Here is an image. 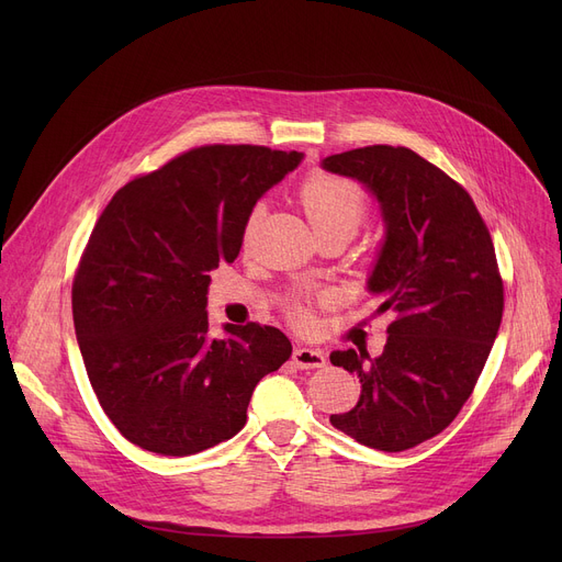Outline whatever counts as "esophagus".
I'll return each instance as SVG.
<instances>
[{
    "label": "esophagus",
    "instance_id": "esophagus-1",
    "mask_svg": "<svg viewBox=\"0 0 562 562\" xmlns=\"http://www.w3.org/2000/svg\"><path fill=\"white\" fill-rule=\"evenodd\" d=\"M293 364H296L299 369H321V367H326V358H323V352L316 348L299 346L296 350H293Z\"/></svg>",
    "mask_w": 562,
    "mask_h": 562
}]
</instances>
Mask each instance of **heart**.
I'll return each instance as SVG.
<instances>
[{
  "mask_svg": "<svg viewBox=\"0 0 562 562\" xmlns=\"http://www.w3.org/2000/svg\"><path fill=\"white\" fill-rule=\"evenodd\" d=\"M299 200L316 236L337 232L350 239L367 216L364 191L356 182L330 172L310 175L299 191ZM246 234H250V225ZM289 316L299 326H305L310 321L301 305L289 307Z\"/></svg>",
  "mask_w": 562,
  "mask_h": 562,
  "instance_id": "1",
  "label": "heart"
}]
</instances>
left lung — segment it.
<instances>
[{"label":"left lung","instance_id":"1","mask_svg":"<svg viewBox=\"0 0 562 562\" xmlns=\"http://www.w3.org/2000/svg\"><path fill=\"white\" fill-rule=\"evenodd\" d=\"M323 168L362 182L380 202L387 234L369 291L378 312L394 314L382 356H330L362 385L358 405L330 424L398 453L445 430L474 392L504 316V280L474 200L417 153L367 145L326 157Z\"/></svg>","mask_w":562,"mask_h":562}]
</instances>
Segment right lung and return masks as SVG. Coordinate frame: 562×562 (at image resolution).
<instances>
[{"label":"right lung","mask_w":562,"mask_h":562,"mask_svg":"<svg viewBox=\"0 0 562 562\" xmlns=\"http://www.w3.org/2000/svg\"><path fill=\"white\" fill-rule=\"evenodd\" d=\"M263 145H200L138 175L98 218L72 282L88 380L132 445L184 458L246 426L257 382L291 356L273 326L210 335V271L241 250L255 202L301 164Z\"/></svg>","instance_id":"1"}]
</instances>
